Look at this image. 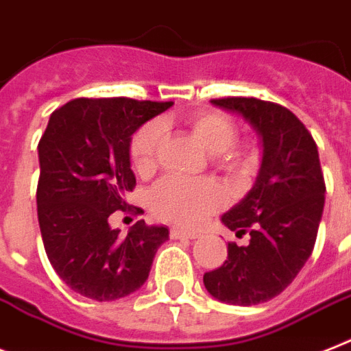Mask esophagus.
Masks as SVG:
<instances>
[{"label":"esophagus","instance_id":"1","mask_svg":"<svg viewBox=\"0 0 351 351\" xmlns=\"http://www.w3.org/2000/svg\"><path fill=\"white\" fill-rule=\"evenodd\" d=\"M170 237L172 239H197L199 233L197 231H188V230H178V228H172L170 230Z\"/></svg>","mask_w":351,"mask_h":351}]
</instances>
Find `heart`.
I'll use <instances>...</instances> for the list:
<instances>
[{
    "instance_id": "1",
    "label": "heart",
    "mask_w": 351,
    "mask_h": 351,
    "mask_svg": "<svg viewBox=\"0 0 351 351\" xmlns=\"http://www.w3.org/2000/svg\"><path fill=\"white\" fill-rule=\"evenodd\" d=\"M176 125V118L163 117L141 127L130 140L129 156L136 172L147 178L159 165L163 130ZM182 127L211 154V163L233 179H245L258 163L251 141H239V125L226 112L201 109L190 112ZM226 204V192L215 181H184L165 178L150 193V206L159 219L182 226H197Z\"/></svg>"
}]
</instances>
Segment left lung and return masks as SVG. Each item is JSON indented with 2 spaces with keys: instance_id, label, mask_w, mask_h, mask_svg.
<instances>
[{
  "instance_id": "1",
  "label": "left lung",
  "mask_w": 351,
  "mask_h": 351,
  "mask_svg": "<svg viewBox=\"0 0 351 351\" xmlns=\"http://www.w3.org/2000/svg\"><path fill=\"white\" fill-rule=\"evenodd\" d=\"M213 106L240 112L263 141L260 173L251 192L222 215L247 245L228 244V260L204 273L211 296L230 305L273 300L298 276L315 244L325 178L317 145L303 121L287 107L258 98H213Z\"/></svg>"
}]
</instances>
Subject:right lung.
I'll return each mask as SVG.
<instances>
[{"label": "right lung", "mask_w": 351, "mask_h": 351, "mask_svg": "<svg viewBox=\"0 0 351 351\" xmlns=\"http://www.w3.org/2000/svg\"><path fill=\"white\" fill-rule=\"evenodd\" d=\"M172 102L134 98H75L51 112L39 140L37 217L46 256L71 291L112 301L138 291L149 278L169 230L138 221L123 237L114 213L129 206L136 186L130 136Z\"/></svg>", "instance_id": "right-lung-1"}]
</instances>
